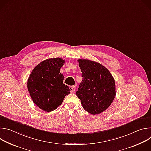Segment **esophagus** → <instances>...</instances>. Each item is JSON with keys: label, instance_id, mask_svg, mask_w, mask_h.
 Masks as SVG:
<instances>
[{"label": "esophagus", "instance_id": "obj_1", "mask_svg": "<svg viewBox=\"0 0 151 151\" xmlns=\"http://www.w3.org/2000/svg\"><path fill=\"white\" fill-rule=\"evenodd\" d=\"M71 89H72V93H74L75 91V89H76L75 86H72Z\"/></svg>", "mask_w": 151, "mask_h": 151}]
</instances>
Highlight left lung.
I'll list each match as a JSON object with an SVG mask.
<instances>
[{
	"label": "left lung",
	"mask_w": 151,
	"mask_h": 151,
	"mask_svg": "<svg viewBox=\"0 0 151 151\" xmlns=\"http://www.w3.org/2000/svg\"><path fill=\"white\" fill-rule=\"evenodd\" d=\"M82 80L76 93L83 108L100 114L111 106L116 96L115 79L105 66L88 59H79Z\"/></svg>",
	"instance_id": "1"
}]
</instances>
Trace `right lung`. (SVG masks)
I'll return each mask as SVG.
<instances>
[{
	"instance_id": "right-lung-1",
	"label": "right lung",
	"mask_w": 151,
	"mask_h": 151,
	"mask_svg": "<svg viewBox=\"0 0 151 151\" xmlns=\"http://www.w3.org/2000/svg\"><path fill=\"white\" fill-rule=\"evenodd\" d=\"M65 61L51 58L42 61L33 69L27 80V89L33 103L42 110L50 112L61 105L72 90L63 83L60 73Z\"/></svg>"
}]
</instances>
